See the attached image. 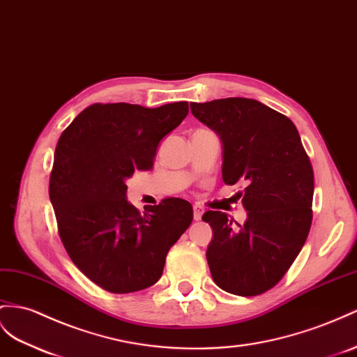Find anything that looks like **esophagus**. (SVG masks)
Returning a JSON list of instances; mask_svg holds the SVG:
<instances>
[{"instance_id":"1","label":"esophagus","mask_w":357,"mask_h":357,"mask_svg":"<svg viewBox=\"0 0 357 357\" xmlns=\"http://www.w3.org/2000/svg\"><path fill=\"white\" fill-rule=\"evenodd\" d=\"M202 214H204V208L200 206V205H195V206H193V218H195L196 222L200 220V218H202Z\"/></svg>"}]
</instances>
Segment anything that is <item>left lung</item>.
Segmentation results:
<instances>
[{"label": "left lung", "mask_w": 357, "mask_h": 357, "mask_svg": "<svg viewBox=\"0 0 357 357\" xmlns=\"http://www.w3.org/2000/svg\"><path fill=\"white\" fill-rule=\"evenodd\" d=\"M191 113L222 142V178L245 185L248 220L206 211L213 227L206 261L217 287L258 296L283 278L312 223L314 170L296 125L257 99L226 98L191 102Z\"/></svg>", "instance_id": "obj_1"}]
</instances>
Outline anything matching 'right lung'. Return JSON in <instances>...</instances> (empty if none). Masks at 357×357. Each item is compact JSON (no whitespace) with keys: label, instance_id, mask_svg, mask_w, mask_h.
Segmentation results:
<instances>
[{"label":"right lung","instance_id":"add662e5","mask_svg":"<svg viewBox=\"0 0 357 357\" xmlns=\"http://www.w3.org/2000/svg\"><path fill=\"white\" fill-rule=\"evenodd\" d=\"M187 114V100L95 104L60 135L50 178L59 234L72 262L100 288L126 294L152 287L193 220L184 199H164L143 214L126 200V181L152 169L160 142Z\"/></svg>","mask_w":357,"mask_h":357}]
</instances>
